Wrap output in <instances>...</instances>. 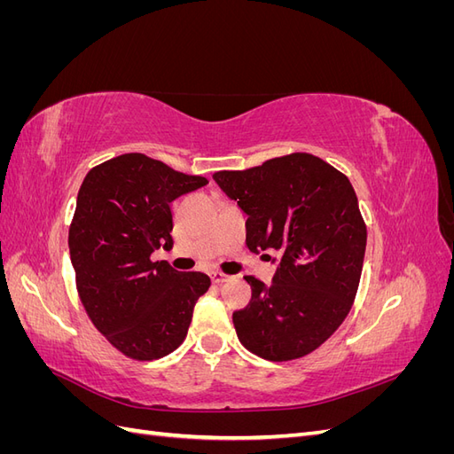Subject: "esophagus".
<instances>
[{
	"label": "esophagus",
	"mask_w": 454,
	"mask_h": 454,
	"mask_svg": "<svg viewBox=\"0 0 454 454\" xmlns=\"http://www.w3.org/2000/svg\"><path fill=\"white\" fill-rule=\"evenodd\" d=\"M229 280H231L229 274H223V272H219V270L212 272V282L214 284H223V282H229Z\"/></svg>",
	"instance_id": "34e87169"
}]
</instances>
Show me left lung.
Segmentation results:
<instances>
[{"mask_svg":"<svg viewBox=\"0 0 454 454\" xmlns=\"http://www.w3.org/2000/svg\"><path fill=\"white\" fill-rule=\"evenodd\" d=\"M214 180L239 204L250 252L277 250L272 282L246 277L252 301L232 314L250 352L270 362L318 348L347 318L362 277L367 229L345 174L294 153Z\"/></svg>","mask_w":454,"mask_h":454,"instance_id":"obj_1","label":"left lung"}]
</instances>
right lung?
<instances>
[{
    "label": "right lung",
    "instance_id": "add662e5",
    "mask_svg": "<svg viewBox=\"0 0 454 454\" xmlns=\"http://www.w3.org/2000/svg\"><path fill=\"white\" fill-rule=\"evenodd\" d=\"M208 180L142 153L119 155L81 184L70 227L77 292L92 324L134 360H157L182 345L204 272H182L151 254L170 248V202Z\"/></svg>",
    "mask_w": 454,
    "mask_h": 454
}]
</instances>
